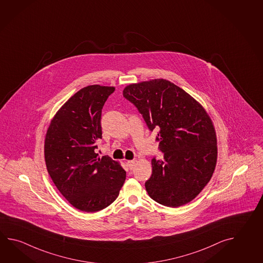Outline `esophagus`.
<instances>
[{
    "label": "esophagus",
    "mask_w": 263,
    "mask_h": 263,
    "mask_svg": "<svg viewBox=\"0 0 263 263\" xmlns=\"http://www.w3.org/2000/svg\"><path fill=\"white\" fill-rule=\"evenodd\" d=\"M127 166H128L129 170H133L134 168L135 165H136V161L135 160H129L127 161Z\"/></svg>",
    "instance_id": "obj_1"
}]
</instances>
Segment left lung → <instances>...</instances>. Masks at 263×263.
I'll return each instance as SVG.
<instances>
[{
  "label": "left lung",
  "instance_id": "left-lung-1",
  "mask_svg": "<svg viewBox=\"0 0 263 263\" xmlns=\"http://www.w3.org/2000/svg\"><path fill=\"white\" fill-rule=\"evenodd\" d=\"M123 97L134 104L156 141L163 160L152 159L145 187L151 198L176 208L190 202L215 172V127L203 107L171 81L157 79L126 86Z\"/></svg>",
  "mask_w": 263,
  "mask_h": 263
}]
</instances>
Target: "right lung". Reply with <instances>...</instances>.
Returning a JSON list of instances; mask_svg holds the SVG:
<instances>
[{"label":"right lung","instance_id":"1","mask_svg":"<svg viewBox=\"0 0 263 263\" xmlns=\"http://www.w3.org/2000/svg\"><path fill=\"white\" fill-rule=\"evenodd\" d=\"M114 87L82 88L55 114L45 139L48 174L77 209L95 213L117 198L126 172L109 156L96 153L102 139L101 113Z\"/></svg>","mask_w":263,"mask_h":263}]
</instances>
